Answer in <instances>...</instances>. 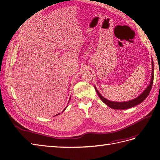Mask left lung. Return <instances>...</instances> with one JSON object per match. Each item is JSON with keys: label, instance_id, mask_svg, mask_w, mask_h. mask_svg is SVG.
<instances>
[{"label": "left lung", "instance_id": "obj_1", "mask_svg": "<svg viewBox=\"0 0 160 160\" xmlns=\"http://www.w3.org/2000/svg\"><path fill=\"white\" fill-rule=\"evenodd\" d=\"M152 78L151 81H150V83L149 85L148 86V88L145 89L142 93L140 94L138 97H137L136 98H135L133 99H132L130 101H123V102H118V101H109L105 98L104 97L101 95V94L98 91V89H97L95 87V89L98 93V96L99 97V98L102 100L103 102L105 103L111 109H129L131 108H133L135 105H138L139 103H141L142 102L146 99L147 97L148 96L150 91H151V89L152 88V85H153V70H154V67H153V61L152 60Z\"/></svg>", "mask_w": 160, "mask_h": 160}]
</instances>
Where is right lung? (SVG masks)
<instances>
[{
  "label": "right lung",
  "mask_w": 160,
  "mask_h": 160,
  "mask_svg": "<svg viewBox=\"0 0 160 160\" xmlns=\"http://www.w3.org/2000/svg\"><path fill=\"white\" fill-rule=\"evenodd\" d=\"M70 99H71V98H70ZM70 99H69V101H70ZM69 102H68V103H69ZM67 108V107H66V108H65V109H64L63 110H62V112H63V111H65V110L66 109V108ZM60 113H58V114H57L56 115H59ZM56 115H55V116H56Z\"/></svg>",
  "instance_id": "add662e5"
}]
</instances>
